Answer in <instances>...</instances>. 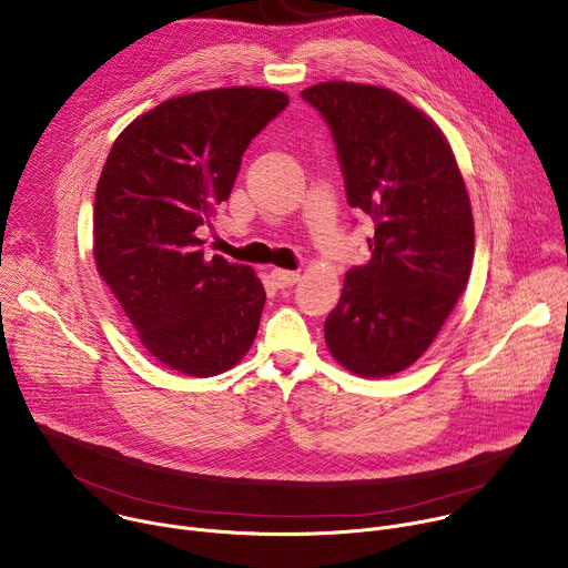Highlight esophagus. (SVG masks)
<instances>
[{"mask_svg": "<svg viewBox=\"0 0 568 568\" xmlns=\"http://www.w3.org/2000/svg\"><path fill=\"white\" fill-rule=\"evenodd\" d=\"M272 281L278 287H292L298 281V272H290V270H272Z\"/></svg>", "mask_w": 568, "mask_h": 568, "instance_id": "esophagus-1", "label": "esophagus"}]
</instances>
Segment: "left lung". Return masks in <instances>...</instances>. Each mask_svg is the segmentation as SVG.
<instances>
[{
	"label": "left lung",
	"mask_w": 568,
	"mask_h": 568,
	"mask_svg": "<svg viewBox=\"0 0 568 568\" xmlns=\"http://www.w3.org/2000/svg\"><path fill=\"white\" fill-rule=\"evenodd\" d=\"M301 97L333 132L348 204L375 222L371 261L346 272L326 344L351 373L386 377L432 346L467 287V189L440 128L399 94L333 80Z\"/></svg>",
	"instance_id": "left-lung-1"
}]
</instances>
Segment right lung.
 <instances>
[{"instance_id":"add662e5","label":"right lung","mask_w":568,"mask_h":568,"mask_svg":"<svg viewBox=\"0 0 568 568\" xmlns=\"http://www.w3.org/2000/svg\"><path fill=\"white\" fill-rule=\"evenodd\" d=\"M276 90L222 88L169 99L114 141L94 200V261L145 351L211 377L258 333L265 287L252 267L206 258L197 226L224 202L252 139L285 108Z\"/></svg>"}]
</instances>
